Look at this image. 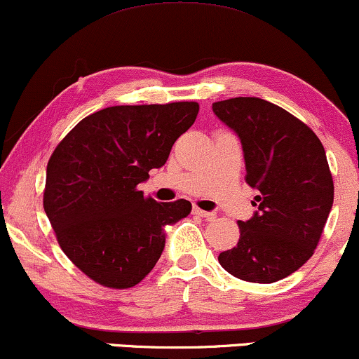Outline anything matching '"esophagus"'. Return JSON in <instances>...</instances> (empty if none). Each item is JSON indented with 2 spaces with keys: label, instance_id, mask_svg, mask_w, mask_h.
<instances>
[{
  "label": "esophagus",
  "instance_id": "obj_1",
  "mask_svg": "<svg viewBox=\"0 0 359 359\" xmlns=\"http://www.w3.org/2000/svg\"><path fill=\"white\" fill-rule=\"evenodd\" d=\"M193 213L198 215V217H203L205 220H215V218H217V215H215L213 212H206V210L198 208V206H195V208H193Z\"/></svg>",
  "mask_w": 359,
  "mask_h": 359
}]
</instances>
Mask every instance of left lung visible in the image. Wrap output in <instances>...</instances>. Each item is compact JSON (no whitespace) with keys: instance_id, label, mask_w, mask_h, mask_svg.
Masks as SVG:
<instances>
[{"instance_id":"1","label":"left lung","mask_w":359,"mask_h":359,"mask_svg":"<svg viewBox=\"0 0 359 359\" xmlns=\"http://www.w3.org/2000/svg\"><path fill=\"white\" fill-rule=\"evenodd\" d=\"M213 112L238 136L257 189L254 217L238 222V243L218 262L238 279L272 284L302 267L321 238L334 200L326 151L304 122L259 97L215 102Z\"/></svg>"}]
</instances>
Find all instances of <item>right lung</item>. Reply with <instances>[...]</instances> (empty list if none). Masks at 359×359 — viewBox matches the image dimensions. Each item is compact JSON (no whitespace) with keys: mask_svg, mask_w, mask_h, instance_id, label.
<instances>
[{"mask_svg":"<svg viewBox=\"0 0 359 359\" xmlns=\"http://www.w3.org/2000/svg\"><path fill=\"white\" fill-rule=\"evenodd\" d=\"M200 105H114L90 114L55 147L43 208L65 255L97 284L128 289L153 271L166 225L191 212L187 200L158 203L137 184L168 161Z\"/></svg>","mask_w":359,"mask_h":359,"instance_id":"right-lung-1","label":"right lung"}]
</instances>
